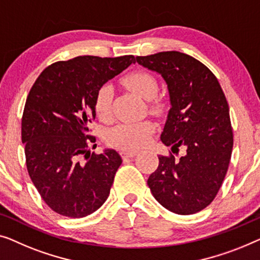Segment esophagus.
<instances>
[{"instance_id": "obj_1", "label": "esophagus", "mask_w": 260, "mask_h": 260, "mask_svg": "<svg viewBox=\"0 0 260 260\" xmlns=\"http://www.w3.org/2000/svg\"><path fill=\"white\" fill-rule=\"evenodd\" d=\"M121 155L122 158H134V156L138 155L137 152H128V151H122L121 152Z\"/></svg>"}]
</instances>
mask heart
Here are the masks:
<instances>
[{
	"label": "heart",
	"mask_w": 260,
	"mask_h": 260,
	"mask_svg": "<svg viewBox=\"0 0 260 260\" xmlns=\"http://www.w3.org/2000/svg\"><path fill=\"white\" fill-rule=\"evenodd\" d=\"M123 83L132 92L135 93L144 100H152L158 93V82L154 76L146 72H133L125 76ZM113 99V87L106 83L98 90L95 99V111L101 119H107L111 115ZM160 104L155 102L153 109L159 111ZM155 125L151 121H128L119 123L106 134V140L114 147L135 151L147 144L148 139L154 133Z\"/></svg>",
	"instance_id": "heart-1"
}]
</instances>
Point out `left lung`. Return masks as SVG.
<instances>
[{
  "label": "left lung",
  "mask_w": 260,
  "mask_h": 260,
  "mask_svg": "<svg viewBox=\"0 0 260 260\" xmlns=\"http://www.w3.org/2000/svg\"><path fill=\"white\" fill-rule=\"evenodd\" d=\"M137 62L161 75L170 111L160 135L165 146L185 155L159 156L147 184L160 205L177 214H193L215 198L228 172L233 147L230 109L213 73L187 54L161 52L137 56Z\"/></svg>",
  "instance_id": "obj_1"
}]
</instances>
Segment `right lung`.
I'll return each mask as SVG.
<instances>
[{
  "label": "right lung",
  "instance_id": "1",
  "mask_svg": "<svg viewBox=\"0 0 260 260\" xmlns=\"http://www.w3.org/2000/svg\"><path fill=\"white\" fill-rule=\"evenodd\" d=\"M132 63L133 55L58 61L40 74L28 94L22 116L27 170L40 196L58 214L83 218L108 198L122 159L112 148L90 153L95 138L87 132L98 90Z\"/></svg>",
  "mask_w": 260,
  "mask_h": 260
}]
</instances>
